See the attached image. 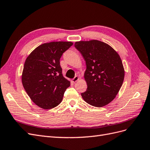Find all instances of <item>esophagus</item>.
I'll use <instances>...</instances> for the list:
<instances>
[{"mask_svg": "<svg viewBox=\"0 0 150 150\" xmlns=\"http://www.w3.org/2000/svg\"><path fill=\"white\" fill-rule=\"evenodd\" d=\"M79 80V77L78 76H76L74 78L72 79V82L73 83H76V81H78Z\"/></svg>", "mask_w": 150, "mask_h": 150, "instance_id": "obj_1", "label": "esophagus"}]
</instances>
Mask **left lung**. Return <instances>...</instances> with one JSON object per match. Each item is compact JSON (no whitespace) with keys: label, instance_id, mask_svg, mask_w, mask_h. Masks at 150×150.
Instances as JSON below:
<instances>
[{"label":"left lung","instance_id":"left-lung-1","mask_svg":"<svg viewBox=\"0 0 150 150\" xmlns=\"http://www.w3.org/2000/svg\"><path fill=\"white\" fill-rule=\"evenodd\" d=\"M74 46L86 64L84 79L88 88L81 96L91 106L107 105L115 98L124 81L125 69L119 54L98 40L76 42Z\"/></svg>","mask_w":150,"mask_h":150}]
</instances>
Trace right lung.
I'll return each instance as SVG.
<instances>
[{
	"mask_svg": "<svg viewBox=\"0 0 150 150\" xmlns=\"http://www.w3.org/2000/svg\"><path fill=\"white\" fill-rule=\"evenodd\" d=\"M72 44L66 41L44 43L27 57L22 83L31 100L39 107L50 110L61 103L70 81L63 76L59 61Z\"/></svg>",
	"mask_w": 150,
	"mask_h": 150,
	"instance_id": "right-lung-1",
	"label": "right lung"
}]
</instances>
